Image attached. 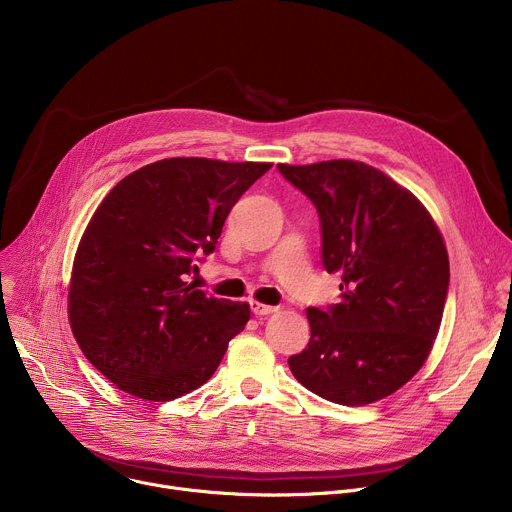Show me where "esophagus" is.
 Returning a JSON list of instances; mask_svg holds the SVG:
<instances>
[{"instance_id":"1","label":"esophagus","mask_w":512,"mask_h":512,"mask_svg":"<svg viewBox=\"0 0 512 512\" xmlns=\"http://www.w3.org/2000/svg\"><path fill=\"white\" fill-rule=\"evenodd\" d=\"M277 308L275 306H267V304H261V302H251V312L255 316H267V314H273Z\"/></svg>"}]
</instances>
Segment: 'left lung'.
<instances>
[{
  "mask_svg": "<svg viewBox=\"0 0 512 512\" xmlns=\"http://www.w3.org/2000/svg\"><path fill=\"white\" fill-rule=\"evenodd\" d=\"M277 168L316 206L322 265L342 277L338 304L308 308L310 342L289 369L332 403H375L423 367L440 330L450 285L442 233L409 190L369 164Z\"/></svg>",
  "mask_w": 512,
  "mask_h": 512,
  "instance_id": "left-lung-1",
  "label": "left lung"
}]
</instances>
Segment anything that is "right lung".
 Returning <instances> with one entry per match:
<instances>
[{"label":"right lung","instance_id":"1","mask_svg":"<svg viewBox=\"0 0 512 512\" xmlns=\"http://www.w3.org/2000/svg\"><path fill=\"white\" fill-rule=\"evenodd\" d=\"M269 168L160 160L125 176L95 210L72 265L68 320L89 362L121 391L172 401L198 389L249 322V304L208 296L190 275Z\"/></svg>","mask_w":512,"mask_h":512}]
</instances>
